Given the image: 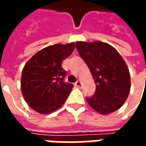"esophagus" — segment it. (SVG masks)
<instances>
[{
	"instance_id": "esophagus-1",
	"label": "esophagus",
	"mask_w": 146,
	"mask_h": 146,
	"mask_svg": "<svg viewBox=\"0 0 146 146\" xmlns=\"http://www.w3.org/2000/svg\"><path fill=\"white\" fill-rule=\"evenodd\" d=\"M75 86H76V87H80V86H81V82H80V80H77V81L75 83Z\"/></svg>"
}]
</instances>
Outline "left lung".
Here are the masks:
<instances>
[{
	"mask_svg": "<svg viewBox=\"0 0 146 146\" xmlns=\"http://www.w3.org/2000/svg\"><path fill=\"white\" fill-rule=\"evenodd\" d=\"M76 50L96 84L95 95L87 101L95 111L109 114L119 110L128 97L131 77L121 55L106 43L78 41Z\"/></svg>",
	"mask_w": 146,
	"mask_h": 146,
	"instance_id": "left-lung-1",
	"label": "left lung"
}]
</instances>
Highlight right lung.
Segmentation results:
<instances>
[{
    "mask_svg": "<svg viewBox=\"0 0 146 146\" xmlns=\"http://www.w3.org/2000/svg\"><path fill=\"white\" fill-rule=\"evenodd\" d=\"M74 43L54 44L39 51L22 73L21 90L25 101L37 113L47 114L60 108L73 85L65 81L62 62L73 53Z\"/></svg>",
    "mask_w": 146,
    "mask_h": 146,
    "instance_id": "1",
    "label": "right lung"
}]
</instances>
